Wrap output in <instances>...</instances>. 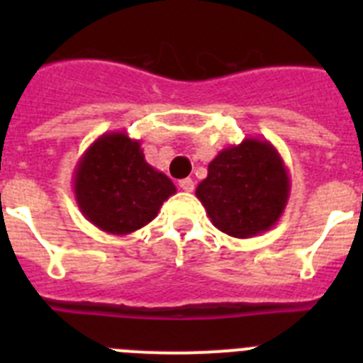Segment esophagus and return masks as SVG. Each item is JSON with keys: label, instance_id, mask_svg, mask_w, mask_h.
<instances>
[{"label": "esophagus", "instance_id": "1", "mask_svg": "<svg viewBox=\"0 0 363 363\" xmlns=\"http://www.w3.org/2000/svg\"><path fill=\"white\" fill-rule=\"evenodd\" d=\"M179 189L185 192H192L194 191V182L191 178H185V179H179Z\"/></svg>", "mask_w": 363, "mask_h": 363}]
</instances>
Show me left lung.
Listing matches in <instances>:
<instances>
[{
	"label": "left lung",
	"mask_w": 363,
	"mask_h": 363,
	"mask_svg": "<svg viewBox=\"0 0 363 363\" xmlns=\"http://www.w3.org/2000/svg\"><path fill=\"white\" fill-rule=\"evenodd\" d=\"M289 192V172L277 147L245 138L218 152L196 198L216 229L233 238H252L277 225Z\"/></svg>",
	"instance_id": "left-lung-1"
}]
</instances>
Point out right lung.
Wrapping results in <instances>:
<instances>
[{
	"instance_id": "obj_1",
	"label": "right lung",
	"mask_w": 363,
	"mask_h": 363,
	"mask_svg": "<svg viewBox=\"0 0 363 363\" xmlns=\"http://www.w3.org/2000/svg\"><path fill=\"white\" fill-rule=\"evenodd\" d=\"M72 184L83 216L118 236L152 221L176 192L171 179L145 162L140 140L123 130L94 140L74 169Z\"/></svg>"
}]
</instances>
